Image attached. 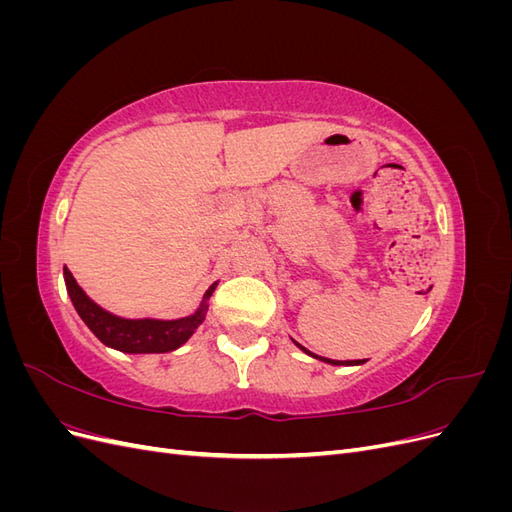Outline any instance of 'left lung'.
<instances>
[{
    "label": "left lung",
    "mask_w": 512,
    "mask_h": 512,
    "mask_svg": "<svg viewBox=\"0 0 512 512\" xmlns=\"http://www.w3.org/2000/svg\"><path fill=\"white\" fill-rule=\"evenodd\" d=\"M297 344V342H294ZM305 354H309V356H314V359H320V361H324V363H329V365H363L367 359H359V361H333V359H324V356H318V354H314V352H309L307 348H303L301 344H297Z\"/></svg>",
    "instance_id": "8db88e82"
}]
</instances>
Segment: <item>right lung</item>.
<instances>
[{"label":"right lung","mask_w":512,"mask_h":512,"mask_svg":"<svg viewBox=\"0 0 512 512\" xmlns=\"http://www.w3.org/2000/svg\"><path fill=\"white\" fill-rule=\"evenodd\" d=\"M64 280L70 294V301L76 314L87 324L100 342L108 348H115L128 354H162L177 350L194 335V331L203 324L207 316V301L218 286L211 284L205 292L200 307L194 314L177 320H156V318H121L106 312L98 303L91 301L85 290L76 284L72 273L64 267Z\"/></svg>","instance_id":"obj_1"}]
</instances>
